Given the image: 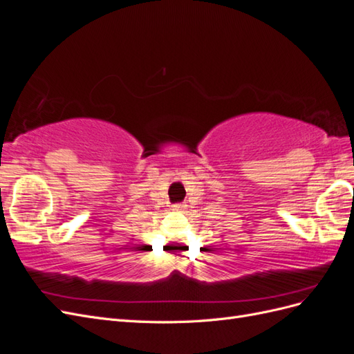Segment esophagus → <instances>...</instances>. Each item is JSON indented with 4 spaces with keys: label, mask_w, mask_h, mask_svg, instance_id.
Returning <instances> with one entry per match:
<instances>
[{
    "label": "esophagus",
    "mask_w": 354,
    "mask_h": 354,
    "mask_svg": "<svg viewBox=\"0 0 354 354\" xmlns=\"http://www.w3.org/2000/svg\"><path fill=\"white\" fill-rule=\"evenodd\" d=\"M183 208H185L183 203H176V205H173V209H174V211H181Z\"/></svg>",
    "instance_id": "obj_1"
}]
</instances>
